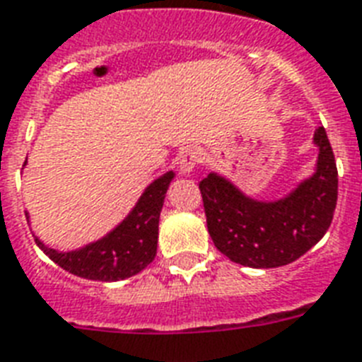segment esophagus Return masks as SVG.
Listing matches in <instances>:
<instances>
[{
    "instance_id": "1",
    "label": "esophagus",
    "mask_w": 362,
    "mask_h": 362,
    "mask_svg": "<svg viewBox=\"0 0 362 362\" xmlns=\"http://www.w3.org/2000/svg\"><path fill=\"white\" fill-rule=\"evenodd\" d=\"M201 161V154L195 151V148H189L182 154L180 158V173L182 175H189L193 169L197 167V163Z\"/></svg>"
}]
</instances>
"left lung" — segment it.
Masks as SVG:
<instances>
[{
	"instance_id": "1",
	"label": "left lung",
	"mask_w": 362,
	"mask_h": 362,
	"mask_svg": "<svg viewBox=\"0 0 362 362\" xmlns=\"http://www.w3.org/2000/svg\"><path fill=\"white\" fill-rule=\"evenodd\" d=\"M314 175L279 201L251 199L217 173L201 180L211 242L232 262L258 269L286 266L324 238L337 208L339 173L324 126L314 132Z\"/></svg>"
}]
</instances>
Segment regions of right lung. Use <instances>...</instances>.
Listing matches in <instances>:
<instances>
[{
	"instance_id": "right-lung-1",
	"label": "right lung",
	"mask_w": 362,
	"mask_h": 362,
	"mask_svg": "<svg viewBox=\"0 0 362 362\" xmlns=\"http://www.w3.org/2000/svg\"><path fill=\"white\" fill-rule=\"evenodd\" d=\"M175 178L169 171L143 191L134 210L110 234L76 251H55L35 238L37 245L57 266L72 275L90 281H122L143 272L154 260L158 249V225L167 187ZM28 217V214H25Z\"/></svg>"
}]
</instances>
